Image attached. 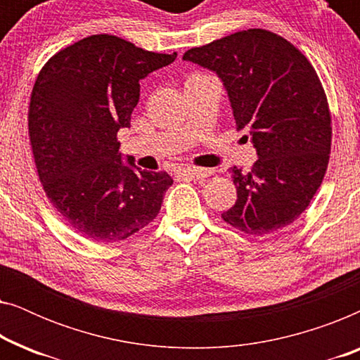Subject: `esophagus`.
I'll return each instance as SVG.
<instances>
[{
	"instance_id": "34e87169",
	"label": "esophagus",
	"mask_w": 360,
	"mask_h": 360,
	"mask_svg": "<svg viewBox=\"0 0 360 360\" xmlns=\"http://www.w3.org/2000/svg\"><path fill=\"white\" fill-rule=\"evenodd\" d=\"M176 174L180 176H186V179H191V180H201V179H206V176H210L213 172L210 169H196V167H188V169H180L176 170Z\"/></svg>"
}]
</instances>
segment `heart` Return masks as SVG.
Segmentation results:
<instances>
[{
    "mask_svg": "<svg viewBox=\"0 0 360 360\" xmlns=\"http://www.w3.org/2000/svg\"><path fill=\"white\" fill-rule=\"evenodd\" d=\"M193 75H196V73H193Z\"/></svg>",
    "mask_w": 360,
    "mask_h": 360,
    "instance_id": "b5f03b06",
    "label": "heart"
}]
</instances>
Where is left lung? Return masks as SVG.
<instances>
[{
    "instance_id": "8db88e82",
    "label": "left lung",
    "mask_w": 360,
    "mask_h": 360,
    "mask_svg": "<svg viewBox=\"0 0 360 360\" xmlns=\"http://www.w3.org/2000/svg\"><path fill=\"white\" fill-rule=\"evenodd\" d=\"M184 60L218 73L236 127L249 132L259 155L249 174L231 169L238 200L221 218L249 236L287 228L318 191L331 152V112L314 67L292 42L265 29L193 47Z\"/></svg>"
}]
</instances>
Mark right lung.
I'll use <instances>...</instances> for the list:
<instances>
[{
    "label": "right lung",
    "instance_id": "1",
    "mask_svg": "<svg viewBox=\"0 0 360 360\" xmlns=\"http://www.w3.org/2000/svg\"><path fill=\"white\" fill-rule=\"evenodd\" d=\"M175 58L96 34L39 72L27 112L39 180L58 214L88 239L117 243L159 214L174 180L122 165L117 131L131 124L139 80Z\"/></svg>",
    "mask_w": 360,
    "mask_h": 360
}]
</instances>
